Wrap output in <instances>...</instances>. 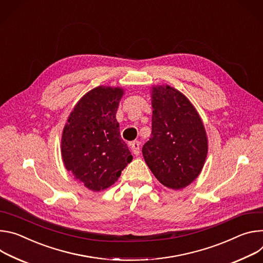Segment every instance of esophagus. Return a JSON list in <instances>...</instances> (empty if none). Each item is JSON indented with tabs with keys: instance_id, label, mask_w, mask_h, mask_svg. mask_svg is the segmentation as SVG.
I'll list each match as a JSON object with an SVG mask.
<instances>
[{
	"instance_id": "1",
	"label": "esophagus",
	"mask_w": 263,
	"mask_h": 263,
	"mask_svg": "<svg viewBox=\"0 0 263 263\" xmlns=\"http://www.w3.org/2000/svg\"><path fill=\"white\" fill-rule=\"evenodd\" d=\"M140 142L139 141H134L130 143V148H132V152L134 153V155L136 156H139L140 155Z\"/></svg>"
}]
</instances>
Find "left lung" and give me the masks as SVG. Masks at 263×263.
<instances>
[{
  "label": "left lung",
  "instance_id": "left-lung-1",
  "mask_svg": "<svg viewBox=\"0 0 263 263\" xmlns=\"http://www.w3.org/2000/svg\"><path fill=\"white\" fill-rule=\"evenodd\" d=\"M152 104V136L142 148L144 160L161 184L183 189L198 177L205 164V127L188 98L169 85L153 87Z\"/></svg>",
  "mask_w": 263,
  "mask_h": 263
}]
</instances>
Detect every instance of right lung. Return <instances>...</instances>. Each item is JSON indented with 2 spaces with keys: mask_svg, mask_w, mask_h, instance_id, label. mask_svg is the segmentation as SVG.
<instances>
[{
  "mask_svg": "<svg viewBox=\"0 0 263 263\" xmlns=\"http://www.w3.org/2000/svg\"><path fill=\"white\" fill-rule=\"evenodd\" d=\"M123 89L98 86L71 111L62 137V157L68 171L87 189L111 186L133 156L121 139L116 112Z\"/></svg>",
  "mask_w": 263,
  "mask_h": 263,
  "instance_id": "right-lung-1",
  "label": "right lung"
}]
</instances>
